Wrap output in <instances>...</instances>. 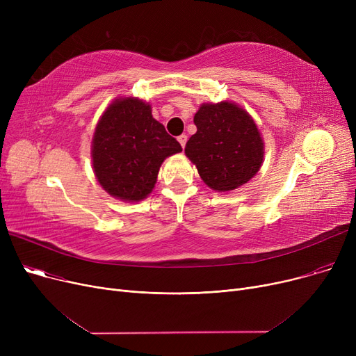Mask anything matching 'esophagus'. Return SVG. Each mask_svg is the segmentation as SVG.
<instances>
[{
	"label": "esophagus",
	"mask_w": 356,
	"mask_h": 356,
	"mask_svg": "<svg viewBox=\"0 0 356 356\" xmlns=\"http://www.w3.org/2000/svg\"><path fill=\"white\" fill-rule=\"evenodd\" d=\"M177 140H179V143H180V145L184 148L186 143H188V136H186V134H181V136H179V137H177Z\"/></svg>",
	"instance_id": "esophagus-1"
}]
</instances>
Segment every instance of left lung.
<instances>
[{"label":"left lung","mask_w":356,"mask_h":356,"mask_svg":"<svg viewBox=\"0 0 356 356\" xmlns=\"http://www.w3.org/2000/svg\"><path fill=\"white\" fill-rule=\"evenodd\" d=\"M197 128L184 153L211 189L228 192L245 184L259 170L264 144L244 109L231 104H203L195 115Z\"/></svg>","instance_id":"1"}]
</instances>
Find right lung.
Masks as SVG:
<instances>
[{
    "label": "right lung",
    "mask_w": 356,
    "mask_h": 356,
    "mask_svg": "<svg viewBox=\"0 0 356 356\" xmlns=\"http://www.w3.org/2000/svg\"><path fill=\"white\" fill-rule=\"evenodd\" d=\"M179 152L181 145L153 118L149 105L136 98L117 99L93 136V172L109 195L141 200L152 193L164 159Z\"/></svg>",
    "instance_id": "1"
}]
</instances>
